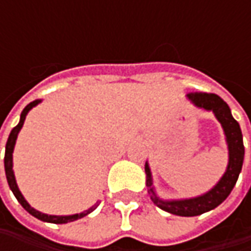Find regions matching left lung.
<instances>
[{
    "label": "left lung",
    "mask_w": 251,
    "mask_h": 251,
    "mask_svg": "<svg viewBox=\"0 0 251 251\" xmlns=\"http://www.w3.org/2000/svg\"><path fill=\"white\" fill-rule=\"evenodd\" d=\"M187 99L196 107L205 111H212L217 120L221 123L225 134V141L227 145V166L222 177L217 184L207 193L191 198H177V200H165L156 194L153 187V178L151 172L150 163L145 162V175H147V187L148 194L153 204L169 214L178 217H197L204 212H208L219 204H222L230 191L236 184L237 177L242 172L243 159H245V147H243V135L240 126L232 116L230 109L226 101L221 99L215 93H188Z\"/></svg>",
    "instance_id": "8db88e82"
}]
</instances>
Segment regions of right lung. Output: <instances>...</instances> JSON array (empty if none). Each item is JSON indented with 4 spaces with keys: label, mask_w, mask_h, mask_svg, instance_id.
I'll return each instance as SVG.
<instances>
[{
    "label": "right lung",
    "mask_w": 251,
    "mask_h": 251,
    "mask_svg": "<svg viewBox=\"0 0 251 251\" xmlns=\"http://www.w3.org/2000/svg\"><path fill=\"white\" fill-rule=\"evenodd\" d=\"M39 103H42L40 99L33 100L32 103H29V104L25 107L24 111L21 113V119H19L18 126L12 128L11 134H9V137H8L6 145H5V158H4L6 181H8L9 188H11V191L14 193V196L16 197V200L19 201V204H21V205H22V207H24L25 209L30 214V215H33L34 218H37V219H40V221H43V222H50V224H68V222H73V221H76V219H81V218L86 217L88 214H91L92 211H95L96 207L99 205V201H96V204H93L91 208L85 209L83 212H79V214H73V215H49V214H44V212H40V211L34 209L33 207H30V204L25 200V197L22 196V193H21V190H19V187H18V184H16V178H15L14 169H12L14 168V156H12V153H14L15 144H16L18 134H19V131L22 130V127H24L25 119H26L27 113L32 110L34 106H37Z\"/></svg>",
    "instance_id": "add662e5"
}]
</instances>
